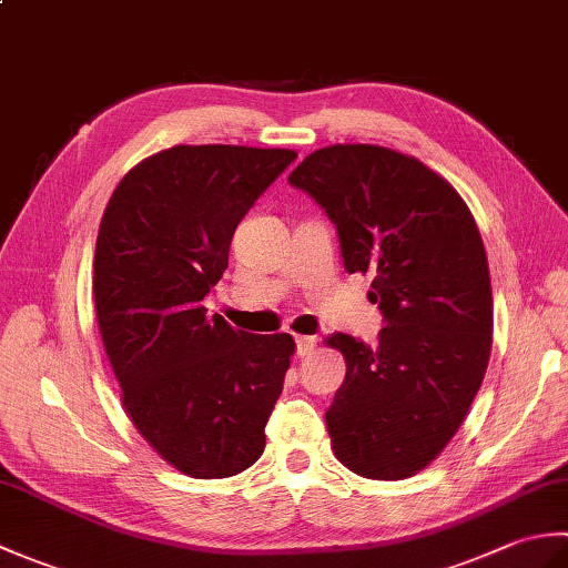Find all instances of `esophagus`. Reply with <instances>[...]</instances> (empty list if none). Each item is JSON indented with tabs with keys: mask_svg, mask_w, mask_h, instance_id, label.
Segmentation results:
<instances>
[{
	"mask_svg": "<svg viewBox=\"0 0 568 568\" xmlns=\"http://www.w3.org/2000/svg\"><path fill=\"white\" fill-rule=\"evenodd\" d=\"M295 344H297V354L300 356H310L312 352H315V346H317V336H297Z\"/></svg>",
	"mask_w": 568,
	"mask_h": 568,
	"instance_id": "obj_1",
	"label": "esophagus"
}]
</instances>
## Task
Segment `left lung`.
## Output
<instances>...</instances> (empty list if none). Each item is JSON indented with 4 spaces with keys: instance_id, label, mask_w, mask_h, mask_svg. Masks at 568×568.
<instances>
[{
    "instance_id": "left-lung-1",
    "label": "left lung",
    "mask_w": 568,
    "mask_h": 568,
    "mask_svg": "<svg viewBox=\"0 0 568 568\" xmlns=\"http://www.w3.org/2000/svg\"><path fill=\"white\" fill-rule=\"evenodd\" d=\"M287 183L336 226L346 273L371 277L376 346L332 334L346 378L327 409L332 449L354 474L400 480L452 442L484 383L493 293L462 195L413 155L371 143L310 153Z\"/></svg>"
}]
</instances>
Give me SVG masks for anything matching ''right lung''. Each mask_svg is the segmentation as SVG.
Returning a JSON list of instances; mask_svg holds the SVG:
<instances>
[{"label":"right lung","instance_id":"1","mask_svg":"<svg viewBox=\"0 0 568 568\" xmlns=\"http://www.w3.org/2000/svg\"><path fill=\"white\" fill-rule=\"evenodd\" d=\"M297 159L291 149L173 146L122 178L94 248V310L122 403L155 452L192 478L246 470L265 449L291 334H248L202 305L236 224Z\"/></svg>","mask_w":568,"mask_h":568}]
</instances>
